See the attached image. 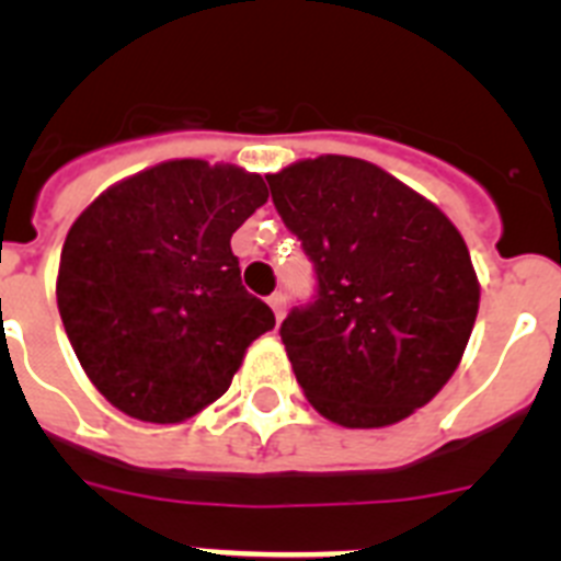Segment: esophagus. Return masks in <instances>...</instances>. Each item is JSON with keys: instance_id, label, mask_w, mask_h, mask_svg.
Returning <instances> with one entry per match:
<instances>
[{"instance_id": "obj_1", "label": "esophagus", "mask_w": 561, "mask_h": 561, "mask_svg": "<svg viewBox=\"0 0 561 561\" xmlns=\"http://www.w3.org/2000/svg\"><path fill=\"white\" fill-rule=\"evenodd\" d=\"M270 306H272V311H275L277 323H280V320H284V314H286V297H284V291H275V295L270 297Z\"/></svg>"}]
</instances>
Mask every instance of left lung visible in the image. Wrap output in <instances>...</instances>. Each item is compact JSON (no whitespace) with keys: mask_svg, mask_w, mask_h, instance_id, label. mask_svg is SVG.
<instances>
[{"mask_svg":"<svg viewBox=\"0 0 561 561\" xmlns=\"http://www.w3.org/2000/svg\"><path fill=\"white\" fill-rule=\"evenodd\" d=\"M314 264L317 295L280 325L306 399L351 430L424 408L458 368L480 286L458 227L374 162L325 153L266 176Z\"/></svg>","mask_w":561,"mask_h":561,"instance_id":"8db88e82","label":"left lung"}]
</instances>
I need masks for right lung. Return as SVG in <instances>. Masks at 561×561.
<instances>
[{"instance_id": "add662e5", "label": "right lung", "mask_w": 561, "mask_h": 561, "mask_svg": "<svg viewBox=\"0 0 561 561\" xmlns=\"http://www.w3.org/2000/svg\"><path fill=\"white\" fill-rule=\"evenodd\" d=\"M270 199L236 165L171 160L103 191L69 227L58 311L81 368L131 419L176 424L227 393L275 329L230 238Z\"/></svg>"}]
</instances>
